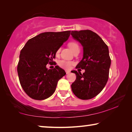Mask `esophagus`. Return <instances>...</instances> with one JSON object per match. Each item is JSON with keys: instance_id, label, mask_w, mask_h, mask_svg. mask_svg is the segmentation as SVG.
Masks as SVG:
<instances>
[{"instance_id": "34e87169", "label": "esophagus", "mask_w": 132, "mask_h": 132, "mask_svg": "<svg viewBox=\"0 0 132 132\" xmlns=\"http://www.w3.org/2000/svg\"><path fill=\"white\" fill-rule=\"evenodd\" d=\"M69 73H70V71H69V70H66V74H69Z\"/></svg>"}]
</instances>
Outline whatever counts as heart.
<instances>
[{
    "label": "heart",
    "instance_id": "1",
    "mask_svg": "<svg viewBox=\"0 0 132 132\" xmlns=\"http://www.w3.org/2000/svg\"><path fill=\"white\" fill-rule=\"evenodd\" d=\"M69 47H70V48L71 49V50L72 51L74 50H75L76 48L79 47L78 44L77 43H76V42H70V43L69 44ZM59 51H60V50H59L57 51V53H59ZM59 66L61 67V68L68 69H69L70 68L71 65L72 64V63L69 61H64V60H63V61H61L59 62Z\"/></svg>",
    "mask_w": 132,
    "mask_h": 132
}]
</instances>
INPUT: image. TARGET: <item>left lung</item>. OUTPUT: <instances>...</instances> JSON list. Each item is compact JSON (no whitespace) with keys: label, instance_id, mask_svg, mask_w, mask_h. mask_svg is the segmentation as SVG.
Listing matches in <instances>:
<instances>
[{"label":"left lung","instance_id":"obj_1","mask_svg":"<svg viewBox=\"0 0 132 132\" xmlns=\"http://www.w3.org/2000/svg\"><path fill=\"white\" fill-rule=\"evenodd\" d=\"M71 35L83 49V56L76 68L85 70L82 74L72 71L76 79L71 85V90L80 99L90 100L103 90L108 80L111 63L108 47L99 35L91 30L71 31Z\"/></svg>","mask_w":132,"mask_h":132}]
</instances>
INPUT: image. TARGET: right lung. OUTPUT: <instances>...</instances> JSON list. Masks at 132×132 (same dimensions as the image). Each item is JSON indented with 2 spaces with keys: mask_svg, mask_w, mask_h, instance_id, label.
I'll list each match as a JSON object with an SVG mask.
<instances>
[{
  "mask_svg": "<svg viewBox=\"0 0 132 132\" xmlns=\"http://www.w3.org/2000/svg\"><path fill=\"white\" fill-rule=\"evenodd\" d=\"M70 31L41 33L27 42L20 55L17 72L20 82L31 98L43 100L51 97L57 82L66 75L56 66L48 69L60 47L68 39Z\"/></svg>",
  "mask_w": 132,
  "mask_h": 132,
  "instance_id": "1",
  "label": "right lung"
}]
</instances>
